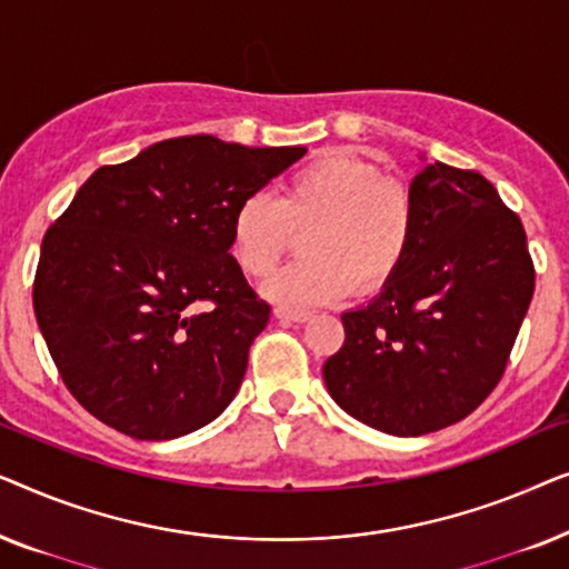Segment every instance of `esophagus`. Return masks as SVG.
<instances>
[{"label":"esophagus","instance_id":"obj_1","mask_svg":"<svg viewBox=\"0 0 569 569\" xmlns=\"http://www.w3.org/2000/svg\"><path fill=\"white\" fill-rule=\"evenodd\" d=\"M274 316L279 318V321H292V323H306L310 313L308 310H292V308H274Z\"/></svg>","mask_w":569,"mask_h":569}]
</instances>
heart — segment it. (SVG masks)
<instances>
[{
	"instance_id": "1",
	"label": "heart",
	"mask_w": 569,
	"mask_h": 569,
	"mask_svg": "<svg viewBox=\"0 0 569 569\" xmlns=\"http://www.w3.org/2000/svg\"><path fill=\"white\" fill-rule=\"evenodd\" d=\"M302 236L306 259L263 284L282 308L306 310L349 292L391 282L415 240V201L407 186L386 178L376 162L326 152L290 173L277 199L251 193L230 220V253L248 277H267Z\"/></svg>"
}]
</instances>
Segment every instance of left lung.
<instances>
[{
  "mask_svg": "<svg viewBox=\"0 0 569 569\" xmlns=\"http://www.w3.org/2000/svg\"><path fill=\"white\" fill-rule=\"evenodd\" d=\"M409 193L407 261L376 300L341 313L345 345L323 365L349 417L399 438L461 422L492 393L536 282L520 217L477 170L432 162Z\"/></svg>",
  "mask_w": 569,
  "mask_h": 569,
  "instance_id": "obj_1",
  "label": "left lung"
}]
</instances>
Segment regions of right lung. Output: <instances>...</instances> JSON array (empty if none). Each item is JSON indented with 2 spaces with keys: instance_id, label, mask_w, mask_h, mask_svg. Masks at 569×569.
I'll return each instance as SVG.
<instances>
[{
  "instance_id": "obj_1",
  "label": "right lung",
  "mask_w": 569,
  "mask_h": 569,
  "mask_svg": "<svg viewBox=\"0 0 569 569\" xmlns=\"http://www.w3.org/2000/svg\"><path fill=\"white\" fill-rule=\"evenodd\" d=\"M302 154L176 137L80 186L43 236L33 308L92 417L173 440L228 409L271 313L230 253L232 212Z\"/></svg>"
}]
</instances>
